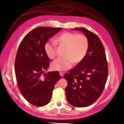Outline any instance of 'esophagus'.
I'll use <instances>...</instances> for the list:
<instances>
[{
  "label": "esophagus",
  "mask_w": 124,
  "mask_h": 124,
  "mask_svg": "<svg viewBox=\"0 0 124 124\" xmlns=\"http://www.w3.org/2000/svg\"><path fill=\"white\" fill-rule=\"evenodd\" d=\"M59 74H60V75L61 77H63V76H64V73L63 72L61 71V72H60L59 73Z\"/></svg>",
  "instance_id": "esophagus-1"
}]
</instances>
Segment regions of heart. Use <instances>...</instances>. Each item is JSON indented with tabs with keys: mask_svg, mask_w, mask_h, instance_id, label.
Listing matches in <instances>:
<instances>
[{
	"mask_svg": "<svg viewBox=\"0 0 124 124\" xmlns=\"http://www.w3.org/2000/svg\"><path fill=\"white\" fill-rule=\"evenodd\" d=\"M57 44L65 47L64 55L58 57L51 64L52 70H64L71 67L75 62L79 63L85 57L89 47V41L84 34L66 32L60 35L55 40ZM46 55L51 59L56 55V45L47 41L44 46Z\"/></svg>",
	"mask_w": 124,
	"mask_h": 124,
	"instance_id": "b5f03b06",
	"label": "heart"
}]
</instances>
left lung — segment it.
Instances as JSON below:
<instances>
[{
  "mask_svg": "<svg viewBox=\"0 0 124 124\" xmlns=\"http://www.w3.org/2000/svg\"><path fill=\"white\" fill-rule=\"evenodd\" d=\"M87 37L89 47L84 59L66 73L68 101L74 107L84 108L93 103L102 94L108 76V62L103 46L97 35L83 27L75 28Z\"/></svg>",
  "mask_w": 124,
  "mask_h": 124,
  "instance_id": "8db88e82",
  "label": "left lung"
}]
</instances>
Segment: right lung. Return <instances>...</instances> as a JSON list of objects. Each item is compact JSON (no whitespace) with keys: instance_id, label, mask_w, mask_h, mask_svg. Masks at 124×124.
<instances>
[{"instance_id":"add662e5","label":"right lung","mask_w":124,"mask_h":124,"mask_svg":"<svg viewBox=\"0 0 124 124\" xmlns=\"http://www.w3.org/2000/svg\"><path fill=\"white\" fill-rule=\"evenodd\" d=\"M61 28L39 27L23 38L17 49L15 70L19 89L26 100L37 107L49 102L56 82L61 78L57 71L45 73L49 60L44 46Z\"/></svg>"}]
</instances>
